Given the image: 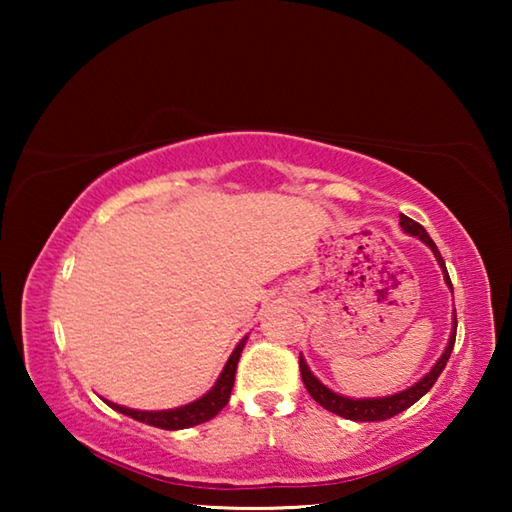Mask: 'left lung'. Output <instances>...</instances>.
<instances>
[{
	"instance_id": "8db88e82",
	"label": "left lung",
	"mask_w": 512,
	"mask_h": 512,
	"mask_svg": "<svg viewBox=\"0 0 512 512\" xmlns=\"http://www.w3.org/2000/svg\"><path fill=\"white\" fill-rule=\"evenodd\" d=\"M400 225L406 235L411 237H418L422 244H427L431 248L433 257H436L438 266L443 268V277H445V284L449 287V291L454 293L452 289V280H449V273H447V266H445V259L440 257V250L438 246L433 244V239L427 235V230L422 228L418 221L409 219L406 214H400ZM454 343H456V309H454V318H452V334H449V341L445 345V352L440 354V359L436 361V366H433L427 375H424L420 381H415L413 386L404 388L400 393H393V395H386V397H361V400H354V397H345L341 393H334L332 388H327L323 381H320L314 372L309 370L305 357L300 354V375L302 381H305L309 395L314 397V400L323 406V409L332 411L336 415H341L345 420H354V422H379V420H388L393 418V415L402 413L413 406L415 402L420 400L422 395L429 393V388L436 384V379L440 377V372L445 370L447 361H449V354L454 350Z\"/></svg>"
}]
</instances>
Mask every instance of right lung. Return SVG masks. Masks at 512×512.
<instances>
[{
  "instance_id": "obj_1",
  "label": "right lung",
  "mask_w": 512,
  "mask_h": 512,
  "mask_svg": "<svg viewBox=\"0 0 512 512\" xmlns=\"http://www.w3.org/2000/svg\"><path fill=\"white\" fill-rule=\"evenodd\" d=\"M246 341H248V336H244V339L237 343V348L232 350L228 363H225L223 372L219 375V379H216V384L203 397H198V400H194V402L176 406V409H164V411H137V409H128V406H121V404L108 402V400H103V402H106L110 409L128 415V418L144 422V424H151V427H158V429L176 431V429L196 427V424L212 420L214 415L219 413L225 404H228L232 386H235L237 363H239L241 350H244Z\"/></svg>"
}]
</instances>
